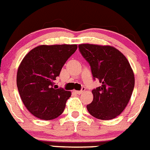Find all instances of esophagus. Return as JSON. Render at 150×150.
Returning a JSON list of instances; mask_svg holds the SVG:
<instances>
[{
    "instance_id": "esophagus-1",
    "label": "esophagus",
    "mask_w": 150,
    "mask_h": 150,
    "mask_svg": "<svg viewBox=\"0 0 150 150\" xmlns=\"http://www.w3.org/2000/svg\"><path fill=\"white\" fill-rule=\"evenodd\" d=\"M84 90H85V87H83L81 90H75V93H78V94H81L82 93H83V92L84 91Z\"/></svg>"
}]
</instances>
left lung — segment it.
<instances>
[{
    "instance_id": "left-lung-1",
    "label": "left lung",
    "mask_w": 150,
    "mask_h": 150,
    "mask_svg": "<svg viewBox=\"0 0 150 150\" xmlns=\"http://www.w3.org/2000/svg\"><path fill=\"white\" fill-rule=\"evenodd\" d=\"M79 51L91 67L93 79L100 87L92 90L93 100L87 105L93 117L108 120L123 111L134 87V75L129 61L119 50L110 45L81 44Z\"/></svg>"
}]
</instances>
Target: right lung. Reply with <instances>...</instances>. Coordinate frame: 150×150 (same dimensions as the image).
Instances as JSON below:
<instances>
[{"mask_svg": "<svg viewBox=\"0 0 150 150\" xmlns=\"http://www.w3.org/2000/svg\"><path fill=\"white\" fill-rule=\"evenodd\" d=\"M77 45H39L23 58L17 72V87L21 100L33 116L50 120L65 109L71 92L54 87L67 60Z\"/></svg>", "mask_w": 150, "mask_h": 150, "instance_id": "1", "label": "right lung"}]
</instances>
